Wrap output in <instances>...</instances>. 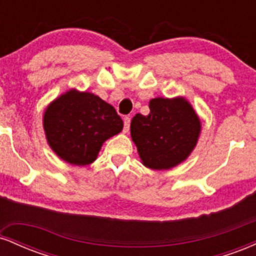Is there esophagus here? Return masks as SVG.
<instances>
[{"instance_id":"esophagus-1","label":"esophagus","mask_w":256,"mask_h":256,"mask_svg":"<svg viewBox=\"0 0 256 256\" xmlns=\"http://www.w3.org/2000/svg\"><path fill=\"white\" fill-rule=\"evenodd\" d=\"M130 122H131L130 116H125L124 118V132L128 131V128H130Z\"/></svg>"}]
</instances>
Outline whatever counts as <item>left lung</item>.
I'll list each match as a JSON object with an SVG mask.
<instances>
[{"label": "left lung", "instance_id": "obj_1", "mask_svg": "<svg viewBox=\"0 0 256 256\" xmlns=\"http://www.w3.org/2000/svg\"><path fill=\"white\" fill-rule=\"evenodd\" d=\"M148 116L131 120V137L142 164L152 170H170L186 160L198 143L201 122L184 98L149 101Z\"/></svg>", "mask_w": 256, "mask_h": 256}]
</instances>
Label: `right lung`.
<instances>
[{
    "instance_id": "add662e5",
    "label": "right lung",
    "mask_w": 256,
    "mask_h": 256,
    "mask_svg": "<svg viewBox=\"0 0 256 256\" xmlns=\"http://www.w3.org/2000/svg\"><path fill=\"white\" fill-rule=\"evenodd\" d=\"M122 126L113 106L76 89L55 98L43 114L49 146L58 158L76 166L94 162L102 144L122 132Z\"/></svg>"
}]
</instances>
